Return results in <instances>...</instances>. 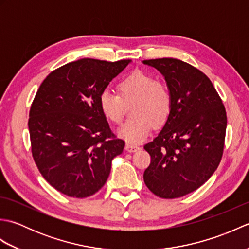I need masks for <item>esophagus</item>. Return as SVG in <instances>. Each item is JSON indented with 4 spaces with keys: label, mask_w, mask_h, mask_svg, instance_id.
<instances>
[{
    "label": "esophagus",
    "mask_w": 249,
    "mask_h": 249,
    "mask_svg": "<svg viewBox=\"0 0 249 249\" xmlns=\"http://www.w3.org/2000/svg\"><path fill=\"white\" fill-rule=\"evenodd\" d=\"M125 149L127 150L128 152H136L137 150L140 149L139 145H136V144H131V143H127L125 145Z\"/></svg>",
    "instance_id": "obj_1"
}]
</instances>
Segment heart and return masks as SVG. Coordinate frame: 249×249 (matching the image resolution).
I'll return each instance as SVG.
<instances>
[{
	"mask_svg": "<svg viewBox=\"0 0 249 249\" xmlns=\"http://www.w3.org/2000/svg\"><path fill=\"white\" fill-rule=\"evenodd\" d=\"M118 93L104 89L98 104L105 118L120 125L124 119L126 106L133 104V119L119 129V136L129 143H139L150 135L154 127L167 123L172 112L173 96L166 83L141 71H134L118 82Z\"/></svg>",
	"mask_w": 249,
	"mask_h": 249,
	"instance_id": "obj_1",
	"label": "heart"
}]
</instances>
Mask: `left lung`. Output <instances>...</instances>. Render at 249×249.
Instances as JSON below:
<instances>
[{
    "mask_svg": "<svg viewBox=\"0 0 249 249\" xmlns=\"http://www.w3.org/2000/svg\"><path fill=\"white\" fill-rule=\"evenodd\" d=\"M167 81L173 96L170 118L144 145L151 156L144 183L157 197L176 199L198 189L217 169L225 146L227 113L209 77L172 57L145 60Z\"/></svg>",
    "mask_w": 249,
    "mask_h": 249,
    "instance_id": "obj_1",
    "label": "left lung"
}]
</instances>
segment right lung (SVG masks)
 I'll use <instances>...</instances> for the list:
<instances>
[{
	"mask_svg": "<svg viewBox=\"0 0 249 249\" xmlns=\"http://www.w3.org/2000/svg\"><path fill=\"white\" fill-rule=\"evenodd\" d=\"M129 60L81 59L46 77L29 114L32 156L44 178L60 193L86 198L97 193L124 140L116 138L98 97Z\"/></svg>",
	"mask_w": 249,
	"mask_h": 249,
	"instance_id": "1",
	"label": "right lung"
}]
</instances>
